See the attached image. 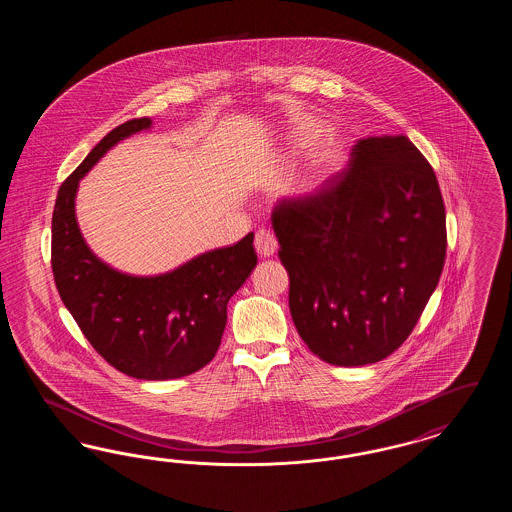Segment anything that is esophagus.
I'll return each mask as SVG.
<instances>
[{
	"mask_svg": "<svg viewBox=\"0 0 512 512\" xmlns=\"http://www.w3.org/2000/svg\"><path fill=\"white\" fill-rule=\"evenodd\" d=\"M255 249L261 257H272L278 249V242H276V236L267 230V228H261L257 234H255Z\"/></svg>",
	"mask_w": 512,
	"mask_h": 512,
	"instance_id": "esophagus-1",
	"label": "esophagus"
}]
</instances>
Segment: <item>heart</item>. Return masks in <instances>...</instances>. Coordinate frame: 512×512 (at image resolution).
<instances>
[{"label":"heart","instance_id":"heart-1","mask_svg":"<svg viewBox=\"0 0 512 512\" xmlns=\"http://www.w3.org/2000/svg\"><path fill=\"white\" fill-rule=\"evenodd\" d=\"M320 136H322V130L315 124L299 126L293 132L292 140L288 144V157L295 159V157H301V155L309 153L311 149H315V146H317Z\"/></svg>","mask_w":512,"mask_h":512}]
</instances>
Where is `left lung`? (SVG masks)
Wrapping results in <instances>:
<instances>
[{"label":"left lung","instance_id":"obj_1","mask_svg":"<svg viewBox=\"0 0 512 512\" xmlns=\"http://www.w3.org/2000/svg\"><path fill=\"white\" fill-rule=\"evenodd\" d=\"M293 324L318 359L378 363L413 332L445 263L438 178L403 134L357 140L345 171L272 215Z\"/></svg>","mask_w":512,"mask_h":512}]
</instances>
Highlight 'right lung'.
I'll return each mask as SVG.
<instances>
[{
	"label": "right lung",
	"instance_id": "right-lung-1",
	"mask_svg": "<svg viewBox=\"0 0 512 512\" xmlns=\"http://www.w3.org/2000/svg\"><path fill=\"white\" fill-rule=\"evenodd\" d=\"M151 128V119L117 126L63 182L51 220V268L65 307L109 365L138 380H172L213 361L226 305L257 267V255L249 232L169 272L140 276L111 267L86 244L76 220L80 180L109 149Z\"/></svg>",
	"mask_w": 512,
	"mask_h": 512
}]
</instances>
